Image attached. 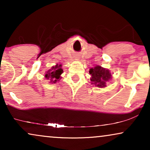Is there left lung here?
<instances>
[{
    "label": "left lung",
    "mask_w": 150,
    "mask_h": 150,
    "mask_svg": "<svg viewBox=\"0 0 150 150\" xmlns=\"http://www.w3.org/2000/svg\"><path fill=\"white\" fill-rule=\"evenodd\" d=\"M89 74L91 75V84L98 87H105L106 82L111 78L109 70L98 65L90 69Z\"/></svg>",
    "instance_id": "1"
}]
</instances>
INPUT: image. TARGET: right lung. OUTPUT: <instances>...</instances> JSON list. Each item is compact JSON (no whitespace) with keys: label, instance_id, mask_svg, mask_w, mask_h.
Masks as SVG:
<instances>
[{"label":"right lung","instance_id":"obj_1","mask_svg":"<svg viewBox=\"0 0 150 150\" xmlns=\"http://www.w3.org/2000/svg\"><path fill=\"white\" fill-rule=\"evenodd\" d=\"M63 73V69L61 68V65H56V66L52 67L46 72L45 77L50 81L51 83H55L60 79V76Z\"/></svg>","mask_w":150,"mask_h":150}]
</instances>
